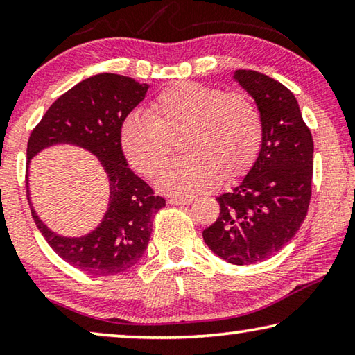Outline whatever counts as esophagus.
<instances>
[{
  "label": "esophagus",
  "instance_id": "obj_1",
  "mask_svg": "<svg viewBox=\"0 0 355 355\" xmlns=\"http://www.w3.org/2000/svg\"><path fill=\"white\" fill-rule=\"evenodd\" d=\"M169 203H172V205H189V203H192V199L191 197H171Z\"/></svg>",
  "mask_w": 355,
  "mask_h": 355
}]
</instances>
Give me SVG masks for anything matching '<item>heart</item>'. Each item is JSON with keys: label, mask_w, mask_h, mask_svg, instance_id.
Instances as JSON below:
<instances>
[{"label": "heart", "mask_w": 355, "mask_h": 355, "mask_svg": "<svg viewBox=\"0 0 355 355\" xmlns=\"http://www.w3.org/2000/svg\"><path fill=\"white\" fill-rule=\"evenodd\" d=\"M182 135L189 156L167 167L158 188L183 197L213 189L222 175H243L260 152L263 120L243 94L178 83L156 97L148 114L125 119L120 147L133 169L155 178L172 156L171 137Z\"/></svg>", "instance_id": "1"}]
</instances>
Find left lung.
Segmentation results:
<instances>
[{"label": "left lung", "mask_w": 355, "mask_h": 355, "mask_svg": "<svg viewBox=\"0 0 355 355\" xmlns=\"http://www.w3.org/2000/svg\"><path fill=\"white\" fill-rule=\"evenodd\" d=\"M233 80L255 100L263 141L248 175L216 197L220 213L202 235L222 260L243 266L277 254L302 225L311 197L313 139L284 84L254 70H236Z\"/></svg>", "instance_id": "obj_1"}]
</instances>
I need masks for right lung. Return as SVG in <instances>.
I'll use <instances>...</instances> for the list:
<instances>
[{"label":"right lung","mask_w":355,"mask_h":355,"mask_svg":"<svg viewBox=\"0 0 355 355\" xmlns=\"http://www.w3.org/2000/svg\"><path fill=\"white\" fill-rule=\"evenodd\" d=\"M148 84L116 73L83 80L61 95L42 117L28 141L26 192L35 225L50 248L71 266L92 275H114L141 260L152 235L153 216L166 207L163 197L128 167L120 128L146 98ZM59 143L81 146L99 158L110 182V202L101 224L83 237L50 231L35 213L28 197V163L42 149Z\"/></svg>","instance_id":"obj_1"}]
</instances>
